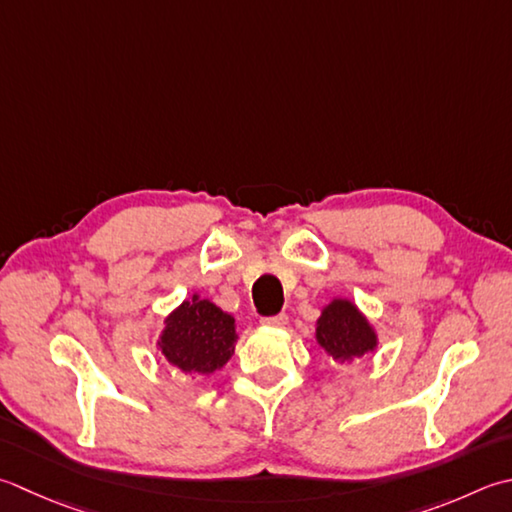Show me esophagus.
I'll list each match as a JSON object with an SVG mask.
<instances>
[{"label": "esophagus", "mask_w": 512, "mask_h": 512, "mask_svg": "<svg viewBox=\"0 0 512 512\" xmlns=\"http://www.w3.org/2000/svg\"><path fill=\"white\" fill-rule=\"evenodd\" d=\"M262 324L264 326H275V328H282L288 324V317L284 313L273 315V317H262Z\"/></svg>", "instance_id": "esophagus-1"}]
</instances>
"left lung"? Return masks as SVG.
Listing matches in <instances>:
<instances>
[{"label":"left lung","mask_w":512,"mask_h":512,"mask_svg":"<svg viewBox=\"0 0 512 512\" xmlns=\"http://www.w3.org/2000/svg\"><path fill=\"white\" fill-rule=\"evenodd\" d=\"M317 344L335 359L350 364L353 359L373 353L377 348V333L359 308L348 299H333L324 306L322 317L317 319L315 330Z\"/></svg>","instance_id":"obj_1"}]
</instances>
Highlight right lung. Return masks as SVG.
I'll return each instance as SVG.
<instances>
[{"mask_svg":"<svg viewBox=\"0 0 512 512\" xmlns=\"http://www.w3.org/2000/svg\"><path fill=\"white\" fill-rule=\"evenodd\" d=\"M235 317L193 295L164 319L157 346L186 375H210L235 353Z\"/></svg>","mask_w":512,"mask_h":512,"instance_id":"right-lung-1","label":"right lung"}]
</instances>
